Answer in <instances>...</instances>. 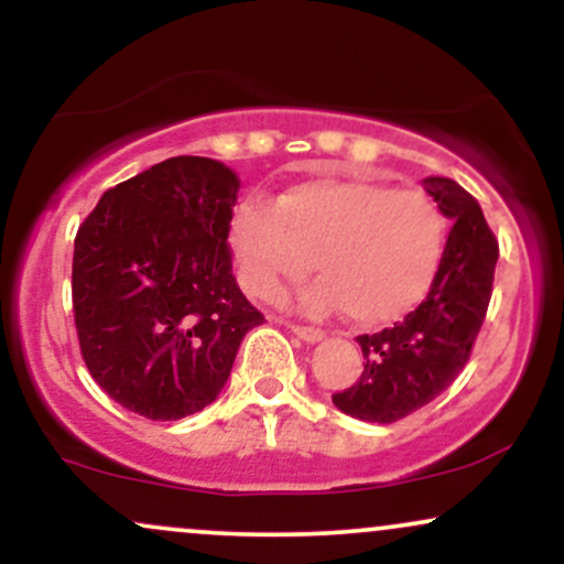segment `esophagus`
<instances>
[{"label":"esophagus","instance_id":"esophagus-1","mask_svg":"<svg viewBox=\"0 0 564 564\" xmlns=\"http://www.w3.org/2000/svg\"><path fill=\"white\" fill-rule=\"evenodd\" d=\"M281 323H286L291 332H294L304 341H321L323 339V332L315 326H300V323H289V321H281Z\"/></svg>","mask_w":564,"mask_h":564}]
</instances>
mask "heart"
<instances>
[{"mask_svg": "<svg viewBox=\"0 0 564 564\" xmlns=\"http://www.w3.org/2000/svg\"><path fill=\"white\" fill-rule=\"evenodd\" d=\"M246 289L275 300L313 270L302 294L310 313L336 304L355 326H384L411 313L435 281L445 219L419 187L377 180H307L268 204L246 198L230 223Z\"/></svg>", "mask_w": 564, "mask_h": 564, "instance_id": "1", "label": "heart"}]
</instances>
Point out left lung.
I'll return each mask as SVG.
<instances>
[{
    "label": "left lung",
    "instance_id": "left-lung-1",
    "mask_svg": "<svg viewBox=\"0 0 564 564\" xmlns=\"http://www.w3.org/2000/svg\"><path fill=\"white\" fill-rule=\"evenodd\" d=\"M424 191L453 228L426 300L392 328L358 336L364 371L332 400L360 422H400L448 390L467 366L494 294L498 241L477 198L448 177H426Z\"/></svg>",
    "mask_w": 564,
    "mask_h": 564
}]
</instances>
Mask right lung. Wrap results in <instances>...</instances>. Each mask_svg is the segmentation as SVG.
<instances>
[{
  "label": "right lung",
  "instance_id": "obj_1",
  "mask_svg": "<svg viewBox=\"0 0 564 564\" xmlns=\"http://www.w3.org/2000/svg\"><path fill=\"white\" fill-rule=\"evenodd\" d=\"M238 187L215 159L174 156L102 193L76 232L84 364L108 398L153 422L209 405L264 321L232 278Z\"/></svg>",
  "mask_w": 564,
  "mask_h": 564
}]
</instances>
